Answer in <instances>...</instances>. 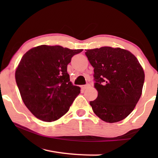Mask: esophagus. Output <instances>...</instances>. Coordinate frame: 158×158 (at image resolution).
<instances>
[{"label": "esophagus", "mask_w": 158, "mask_h": 158, "mask_svg": "<svg viewBox=\"0 0 158 158\" xmlns=\"http://www.w3.org/2000/svg\"><path fill=\"white\" fill-rule=\"evenodd\" d=\"M90 86V85H89V84H86V85H81V89H83V90H85V89H87L88 88H89Z\"/></svg>", "instance_id": "34e87169"}]
</instances>
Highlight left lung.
I'll list each match as a JSON object with an SVG mask.
<instances>
[{"mask_svg": "<svg viewBox=\"0 0 158 158\" xmlns=\"http://www.w3.org/2000/svg\"><path fill=\"white\" fill-rule=\"evenodd\" d=\"M94 68L96 100L93 111L106 122H120L135 109L142 95L144 73L133 54L119 47H103L85 50Z\"/></svg>", "mask_w": 158, "mask_h": 158, "instance_id": "obj_1", "label": "left lung"}]
</instances>
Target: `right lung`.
Here are the masks:
<instances>
[{
    "label": "right lung",
    "mask_w": 158,
    "mask_h": 158,
    "mask_svg": "<svg viewBox=\"0 0 158 158\" xmlns=\"http://www.w3.org/2000/svg\"><path fill=\"white\" fill-rule=\"evenodd\" d=\"M83 49L40 45L24 54L15 73L21 98L39 119L51 122L69 111L81 88L67 72L71 58Z\"/></svg>",
    "instance_id": "obj_1"
}]
</instances>
